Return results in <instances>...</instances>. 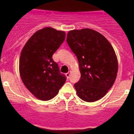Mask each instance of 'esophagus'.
<instances>
[{"instance_id": "1", "label": "esophagus", "mask_w": 134, "mask_h": 134, "mask_svg": "<svg viewBox=\"0 0 134 134\" xmlns=\"http://www.w3.org/2000/svg\"><path fill=\"white\" fill-rule=\"evenodd\" d=\"M70 74H71V71H69L68 73H66V77L68 78V79H69L70 76Z\"/></svg>"}]
</instances>
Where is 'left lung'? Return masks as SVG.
Segmentation results:
<instances>
[{
    "label": "left lung",
    "mask_w": 134,
    "mask_h": 134,
    "mask_svg": "<svg viewBox=\"0 0 134 134\" xmlns=\"http://www.w3.org/2000/svg\"><path fill=\"white\" fill-rule=\"evenodd\" d=\"M67 43L77 57L81 76L74 87L86 102L103 97L115 82L118 70L117 56L108 40L91 29L70 31Z\"/></svg>",
    "instance_id": "8db88e82"
}]
</instances>
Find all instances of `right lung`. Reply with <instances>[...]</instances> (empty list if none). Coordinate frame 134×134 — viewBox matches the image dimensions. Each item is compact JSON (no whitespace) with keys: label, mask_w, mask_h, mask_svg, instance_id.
Masks as SVG:
<instances>
[{"label":"right lung","mask_w":134,"mask_h":134,"mask_svg":"<svg viewBox=\"0 0 134 134\" xmlns=\"http://www.w3.org/2000/svg\"><path fill=\"white\" fill-rule=\"evenodd\" d=\"M65 37L64 31L45 27L35 32L21 51L20 76L26 88L40 100L54 98L66 82L52 58Z\"/></svg>","instance_id":"obj_1"}]
</instances>
